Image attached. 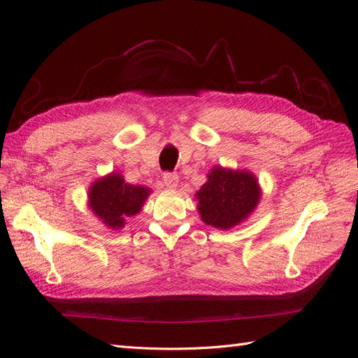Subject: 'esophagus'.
Wrapping results in <instances>:
<instances>
[{"label":"esophagus","instance_id":"obj_1","mask_svg":"<svg viewBox=\"0 0 358 358\" xmlns=\"http://www.w3.org/2000/svg\"><path fill=\"white\" fill-rule=\"evenodd\" d=\"M162 180H164V185L169 189H175L178 187L179 176L176 175V173H164V176H162Z\"/></svg>","mask_w":358,"mask_h":358}]
</instances>
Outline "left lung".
<instances>
[{"label": "left lung", "instance_id": "obj_1", "mask_svg": "<svg viewBox=\"0 0 358 358\" xmlns=\"http://www.w3.org/2000/svg\"><path fill=\"white\" fill-rule=\"evenodd\" d=\"M262 197L258 180L251 171L216 166L208 182L196 194L197 209L204 224L229 230L251 215Z\"/></svg>", "mask_w": 358, "mask_h": 358}]
</instances>
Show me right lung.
Returning <instances> with one entry per match:
<instances>
[{"instance_id": "1", "label": "right lung", "mask_w": 358, "mask_h": 358, "mask_svg": "<svg viewBox=\"0 0 358 358\" xmlns=\"http://www.w3.org/2000/svg\"><path fill=\"white\" fill-rule=\"evenodd\" d=\"M149 188L131 185L122 175L110 173L95 180L88 191V206L96 218L113 230L122 229L125 222L142 210L149 197Z\"/></svg>"}]
</instances>
